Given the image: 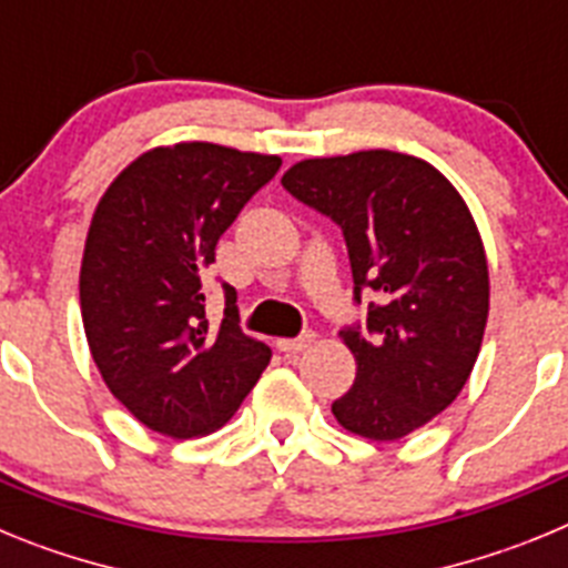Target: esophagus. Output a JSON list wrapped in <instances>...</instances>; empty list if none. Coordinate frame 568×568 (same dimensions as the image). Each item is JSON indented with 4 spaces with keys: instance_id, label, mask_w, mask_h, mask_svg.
<instances>
[{
    "instance_id": "obj_1",
    "label": "esophagus",
    "mask_w": 568,
    "mask_h": 568,
    "mask_svg": "<svg viewBox=\"0 0 568 568\" xmlns=\"http://www.w3.org/2000/svg\"><path fill=\"white\" fill-rule=\"evenodd\" d=\"M313 341H315L313 333H304V335H298V338H281V341H275V344H278L281 353H301V349H307Z\"/></svg>"
}]
</instances>
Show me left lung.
<instances>
[{"label": "left lung", "mask_w": 568, "mask_h": 568, "mask_svg": "<svg viewBox=\"0 0 568 568\" xmlns=\"http://www.w3.org/2000/svg\"><path fill=\"white\" fill-rule=\"evenodd\" d=\"M281 184L341 227L355 304L381 295L366 327L341 329L358 373L333 415L361 438H404L458 398L480 353L489 270L469 207L433 164L393 150L307 159Z\"/></svg>", "instance_id": "1"}]
</instances>
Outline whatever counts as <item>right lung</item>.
<instances>
[{
    "instance_id": "obj_1",
    "label": "right lung",
    "mask_w": 568,
    "mask_h": 568,
    "mask_svg": "<svg viewBox=\"0 0 568 568\" xmlns=\"http://www.w3.org/2000/svg\"><path fill=\"white\" fill-rule=\"evenodd\" d=\"M278 155L182 142L139 155L102 195L84 244L79 298L90 353L133 418L170 438L230 420L267 369V344L204 310L215 244L278 173Z\"/></svg>"
}]
</instances>
